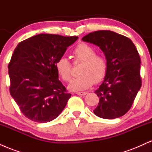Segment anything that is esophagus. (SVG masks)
<instances>
[{
	"mask_svg": "<svg viewBox=\"0 0 152 152\" xmlns=\"http://www.w3.org/2000/svg\"><path fill=\"white\" fill-rule=\"evenodd\" d=\"M88 94L87 92H76V94L77 95H80V96H85Z\"/></svg>",
	"mask_w": 152,
	"mask_h": 152,
	"instance_id": "34e87169",
	"label": "esophagus"
}]
</instances>
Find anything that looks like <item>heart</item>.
Masks as SVG:
<instances>
[{
  "label": "heart",
  "instance_id": "b5f03b06",
  "mask_svg": "<svg viewBox=\"0 0 152 152\" xmlns=\"http://www.w3.org/2000/svg\"><path fill=\"white\" fill-rule=\"evenodd\" d=\"M75 61H81L78 77L74 78L69 85L73 91H84L90 88L95 81H101L107 72V60L102 54L95 53L93 46L81 43L72 52ZM56 69L64 81H69L71 78V64L67 58H61L56 63Z\"/></svg>",
  "mask_w": 152,
  "mask_h": 152
}]
</instances>
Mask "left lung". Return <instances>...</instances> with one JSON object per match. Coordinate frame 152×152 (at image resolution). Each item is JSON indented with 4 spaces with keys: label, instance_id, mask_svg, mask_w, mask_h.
<instances>
[{
    "label": "left lung",
    "instance_id": "1",
    "mask_svg": "<svg viewBox=\"0 0 152 152\" xmlns=\"http://www.w3.org/2000/svg\"><path fill=\"white\" fill-rule=\"evenodd\" d=\"M82 41L99 46L108 64L104 81L95 91L99 103L94 114L106 119L122 116L131 109L142 86L137 48L129 38L111 31H94Z\"/></svg>",
    "mask_w": 152,
    "mask_h": 152
}]
</instances>
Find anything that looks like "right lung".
<instances>
[{
  "instance_id": "1",
  "label": "right lung",
  "mask_w": 152,
  "mask_h": 152,
  "mask_svg": "<svg viewBox=\"0 0 152 152\" xmlns=\"http://www.w3.org/2000/svg\"><path fill=\"white\" fill-rule=\"evenodd\" d=\"M78 36L41 34L18 44L8 64L10 94L24 116L38 123L58 116L71 94L58 80L56 63Z\"/></svg>"
}]
</instances>
